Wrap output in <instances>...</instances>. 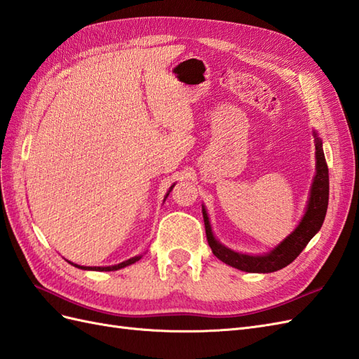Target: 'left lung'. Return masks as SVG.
Here are the masks:
<instances>
[{
    "label": "left lung",
    "instance_id": "8db88e82",
    "mask_svg": "<svg viewBox=\"0 0 359 359\" xmlns=\"http://www.w3.org/2000/svg\"><path fill=\"white\" fill-rule=\"evenodd\" d=\"M316 136V176L312 182L309 200L306 206V212L303 215L299 226L294 229L285 240L276 245L270 253L265 255H245L233 252L229 247L223 245L217 241V238L212 233V227L209 223V217L205 206H201L203 210V219H205V229H206V238L209 247L212 249V253L217 256L219 261L231 265L233 269H238L247 273H273L278 271L283 267H287L297 256L305 249L306 244L311 241L321 224L325 222L326 210H327V201H329V170L323 153V142L320 137Z\"/></svg>",
    "mask_w": 359,
    "mask_h": 359
}]
</instances>
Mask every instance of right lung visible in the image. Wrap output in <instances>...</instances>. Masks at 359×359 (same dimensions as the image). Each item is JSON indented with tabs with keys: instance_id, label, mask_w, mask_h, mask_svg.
<instances>
[{
	"instance_id": "obj_1",
	"label": "right lung",
	"mask_w": 359,
	"mask_h": 359,
	"mask_svg": "<svg viewBox=\"0 0 359 359\" xmlns=\"http://www.w3.org/2000/svg\"><path fill=\"white\" fill-rule=\"evenodd\" d=\"M174 188V185L170 188V191H168V194L171 192V189ZM168 194H167V197H168ZM142 258V255H137V256H135V258H130V259H127V261H124V262H121V264H116V265H110V267H83V265H77V264H72V262H69L71 265H74V267H77V269H81V270H94V271H115V270H119V269H124V267H127V265H132V264H135L136 261H140Z\"/></svg>"
}]
</instances>
